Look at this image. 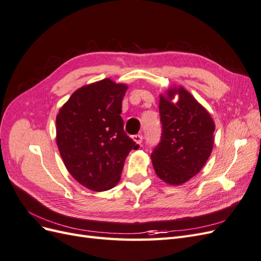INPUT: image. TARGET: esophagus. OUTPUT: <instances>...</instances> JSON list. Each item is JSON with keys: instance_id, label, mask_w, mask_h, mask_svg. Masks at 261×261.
Instances as JSON below:
<instances>
[{"instance_id": "esophagus-1", "label": "esophagus", "mask_w": 261, "mask_h": 261, "mask_svg": "<svg viewBox=\"0 0 261 261\" xmlns=\"http://www.w3.org/2000/svg\"><path fill=\"white\" fill-rule=\"evenodd\" d=\"M133 140L135 141L136 144H138V145H141V143H143V135H134L133 136Z\"/></svg>"}]
</instances>
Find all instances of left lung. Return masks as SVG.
Instances as JSON below:
<instances>
[{
	"label": "left lung",
	"mask_w": 261,
	"mask_h": 261,
	"mask_svg": "<svg viewBox=\"0 0 261 261\" xmlns=\"http://www.w3.org/2000/svg\"><path fill=\"white\" fill-rule=\"evenodd\" d=\"M177 94L179 100L171 99ZM161 140L151 153L156 175L170 185H180L198 173L211 154L215 122L208 111L183 87L160 96Z\"/></svg>",
	"instance_id": "8db88e82"
}]
</instances>
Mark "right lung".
<instances>
[{"label":"right lung","instance_id":"1","mask_svg":"<svg viewBox=\"0 0 261 261\" xmlns=\"http://www.w3.org/2000/svg\"><path fill=\"white\" fill-rule=\"evenodd\" d=\"M127 86L109 78L77 89L57 116V144L68 172L94 192L113 188L132 149L124 132L122 100Z\"/></svg>","mask_w":261,"mask_h":261}]
</instances>
